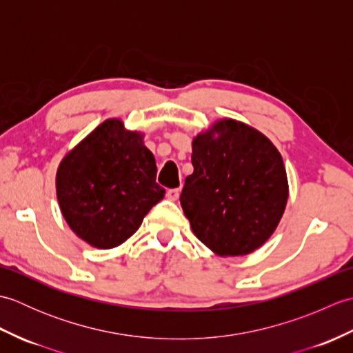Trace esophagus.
I'll return each mask as SVG.
<instances>
[{"mask_svg": "<svg viewBox=\"0 0 353 353\" xmlns=\"http://www.w3.org/2000/svg\"><path fill=\"white\" fill-rule=\"evenodd\" d=\"M179 196H181V190L179 188H174V190H168L167 191V197L172 201H176L179 199Z\"/></svg>", "mask_w": 353, "mask_h": 353, "instance_id": "esophagus-1", "label": "esophagus"}]
</instances>
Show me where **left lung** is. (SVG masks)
<instances>
[{"instance_id": "obj_1", "label": "left lung", "mask_w": 353, "mask_h": 353, "mask_svg": "<svg viewBox=\"0 0 353 353\" xmlns=\"http://www.w3.org/2000/svg\"><path fill=\"white\" fill-rule=\"evenodd\" d=\"M191 161L181 205L194 235L220 256L259 249L288 200L279 150L259 130L223 118L192 139Z\"/></svg>"}]
</instances>
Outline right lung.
<instances>
[{"label": "right lung", "instance_id": "1", "mask_svg": "<svg viewBox=\"0 0 353 353\" xmlns=\"http://www.w3.org/2000/svg\"><path fill=\"white\" fill-rule=\"evenodd\" d=\"M144 134L110 118L65 154L56 174L63 219L80 239L114 249L129 239L163 199Z\"/></svg>", "mask_w": 353, "mask_h": 353}]
</instances>
